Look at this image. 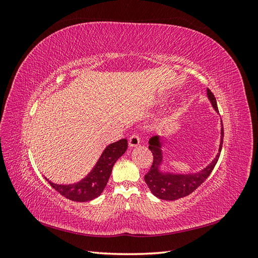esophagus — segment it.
Segmentation results:
<instances>
[{
    "instance_id": "esophagus-1",
    "label": "esophagus",
    "mask_w": 258,
    "mask_h": 258,
    "mask_svg": "<svg viewBox=\"0 0 258 258\" xmlns=\"http://www.w3.org/2000/svg\"><path fill=\"white\" fill-rule=\"evenodd\" d=\"M138 145H140V137L135 134L129 138V146L137 147Z\"/></svg>"
}]
</instances>
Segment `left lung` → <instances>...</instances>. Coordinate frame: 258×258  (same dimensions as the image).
I'll list each match as a JSON object with an SVG mask.
<instances>
[{"mask_svg": "<svg viewBox=\"0 0 258 258\" xmlns=\"http://www.w3.org/2000/svg\"><path fill=\"white\" fill-rule=\"evenodd\" d=\"M207 96L212 104L215 112L218 114V108L216 104V99L211 90L207 89ZM221 142L218 147V153L215 158L211 161L209 165L198 172L192 173H173L169 171H162L161 167L163 165V153L162 146L165 145L166 139L160 136L152 137L148 141V148L153 153L154 160L150 171L146 173L144 179L148 186V188L152 191L154 196L161 200H176L188 196L194 190H196L198 187L204 183L208 176L212 172L216 162L220 158V154L223 146L224 139V128L223 122H221Z\"/></svg>", "mask_w": 258, "mask_h": 258, "instance_id": "1", "label": "left lung"}]
</instances>
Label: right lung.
<instances>
[{
  "label": "right lung",
  "mask_w": 258,
  "mask_h": 258,
  "mask_svg": "<svg viewBox=\"0 0 258 258\" xmlns=\"http://www.w3.org/2000/svg\"><path fill=\"white\" fill-rule=\"evenodd\" d=\"M128 148V141L121 139L119 141L107 145L101 154L95 167L80 182L73 184H56L46 178L53 189L66 198L77 201L87 202L99 197L104 190L111 176L115 162L124 154Z\"/></svg>",
  "instance_id": "1"
}]
</instances>
